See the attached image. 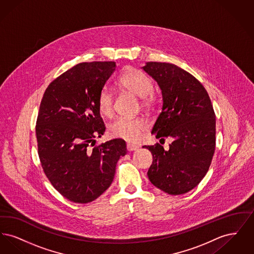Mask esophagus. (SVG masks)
Masks as SVG:
<instances>
[{"label": "esophagus", "instance_id": "esophagus-1", "mask_svg": "<svg viewBox=\"0 0 254 254\" xmlns=\"http://www.w3.org/2000/svg\"><path fill=\"white\" fill-rule=\"evenodd\" d=\"M127 148L128 151H134V150H137L138 149V145H133V144H127Z\"/></svg>", "mask_w": 254, "mask_h": 254}]
</instances>
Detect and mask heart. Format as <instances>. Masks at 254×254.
<instances>
[{"instance_id":"obj_1","label":"heart","mask_w":254,"mask_h":254,"mask_svg":"<svg viewBox=\"0 0 254 254\" xmlns=\"http://www.w3.org/2000/svg\"><path fill=\"white\" fill-rule=\"evenodd\" d=\"M116 85L121 90L141 98V104L145 109H151L155 105L156 99L152 91V81L141 70L132 67L125 69L119 76ZM98 109L102 115L108 117L113 112V96L106 88L102 89L98 95ZM146 128V123L141 119L119 118L109 126V132L113 138L138 142L142 139Z\"/></svg>"}]
</instances>
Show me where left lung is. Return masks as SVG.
Instances as JSON below:
<instances>
[{"instance_id":"1","label":"left lung","mask_w":254,"mask_h":254,"mask_svg":"<svg viewBox=\"0 0 254 254\" xmlns=\"http://www.w3.org/2000/svg\"><path fill=\"white\" fill-rule=\"evenodd\" d=\"M142 68L162 92L163 106L151 133L171 137L169 150L145 145L152 156L149 181L170 195L189 192L205 177L215 150V113L203 85L191 74L169 64L148 62Z\"/></svg>"}]
</instances>
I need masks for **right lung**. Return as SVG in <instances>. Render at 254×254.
Masks as SVG:
<instances>
[{
	"label": "right lung",
	"instance_id": "1",
	"mask_svg": "<svg viewBox=\"0 0 254 254\" xmlns=\"http://www.w3.org/2000/svg\"><path fill=\"white\" fill-rule=\"evenodd\" d=\"M116 69L115 62L81 63L47 88L36 126L38 153L52 186L79 204L94 201L114 179L116 165L127 154L123 139L95 145L106 127L98 95Z\"/></svg>",
	"mask_w": 254,
	"mask_h": 254
}]
</instances>
